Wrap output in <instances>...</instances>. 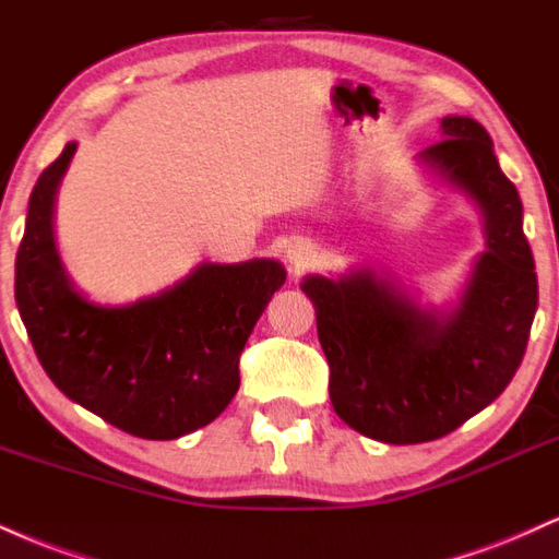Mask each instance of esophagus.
I'll return each mask as SVG.
<instances>
[{"mask_svg": "<svg viewBox=\"0 0 559 559\" xmlns=\"http://www.w3.org/2000/svg\"><path fill=\"white\" fill-rule=\"evenodd\" d=\"M313 255H317V248H313L311 242H306V240L293 242V246L287 248V259H290V264L295 269H304V266L311 264Z\"/></svg>", "mask_w": 559, "mask_h": 559, "instance_id": "34e87169", "label": "esophagus"}]
</instances>
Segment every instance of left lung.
Wrapping results in <instances>:
<instances>
[{"instance_id":"1","label":"left lung","mask_w":559,"mask_h":559,"mask_svg":"<svg viewBox=\"0 0 559 559\" xmlns=\"http://www.w3.org/2000/svg\"><path fill=\"white\" fill-rule=\"evenodd\" d=\"M442 135L421 156L468 190L487 216L489 251L457 313H426L369 272L300 285L317 308L334 411L386 444L450 435L500 397L526 353L539 300L521 199L489 133L471 117H444Z\"/></svg>"}]
</instances>
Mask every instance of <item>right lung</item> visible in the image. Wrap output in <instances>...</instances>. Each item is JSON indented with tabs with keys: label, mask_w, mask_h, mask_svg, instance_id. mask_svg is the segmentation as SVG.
<instances>
[{
	"label": "right lung",
	"mask_w": 559,
	"mask_h": 559,
	"mask_svg": "<svg viewBox=\"0 0 559 559\" xmlns=\"http://www.w3.org/2000/svg\"><path fill=\"white\" fill-rule=\"evenodd\" d=\"M75 154L68 143L38 177L15 259L20 319L59 390L141 439H177L212 424L240 386V353L272 295L277 261L203 264L156 298L102 308L64 277L51 203Z\"/></svg>",
	"instance_id": "obj_1"
}]
</instances>
